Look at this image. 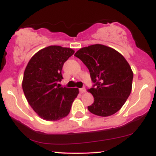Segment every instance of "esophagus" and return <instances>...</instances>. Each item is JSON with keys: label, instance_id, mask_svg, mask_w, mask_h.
I'll return each mask as SVG.
<instances>
[{"label": "esophagus", "instance_id": "34e87169", "mask_svg": "<svg viewBox=\"0 0 156 156\" xmlns=\"http://www.w3.org/2000/svg\"><path fill=\"white\" fill-rule=\"evenodd\" d=\"M79 91H80V93H84V92H86L85 87H83V88H80V89H79Z\"/></svg>", "mask_w": 156, "mask_h": 156}]
</instances>
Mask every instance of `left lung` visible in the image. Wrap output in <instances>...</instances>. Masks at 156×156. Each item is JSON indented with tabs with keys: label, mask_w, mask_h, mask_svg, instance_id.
Listing matches in <instances>:
<instances>
[{
	"label": "left lung",
	"mask_w": 156,
	"mask_h": 156,
	"mask_svg": "<svg viewBox=\"0 0 156 156\" xmlns=\"http://www.w3.org/2000/svg\"><path fill=\"white\" fill-rule=\"evenodd\" d=\"M90 73L92 88L88 89L94 103L88 110L95 115L108 117L120 109L132 89L133 73L122 55L113 48L96 44L75 53Z\"/></svg>",
	"instance_id": "obj_1"
}]
</instances>
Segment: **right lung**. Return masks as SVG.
<instances>
[{"mask_svg":"<svg viewBox=\"0 0 156 156\" xmlns=\"http://www.w3.org/2000/svg\"><path fill=\"white\" fill-rule=\"evenodd\" d=\"M75 51L51 45L35 53L27 64L22 83L27 101L42 119L59 120L67 117L79 91L60 87L64 63Z\"/></svg>","mask_w":156,"mask_h":156,"instance_id":"obj_1","label":"right lung"}]
</instances>
